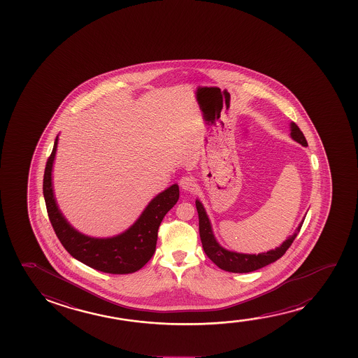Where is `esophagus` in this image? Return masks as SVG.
<instances>
[{
    "mask_svg": "<svg viewBox=\"0 0 358 358\" xmlns=\"http://www.w3.org/2000/svg\"><path fill=\"white\" fill-rule=\"evenodd\" d=\"M180 186L183 191L193 192L196 189V182L192 176H183L180 180Z\"/></svg>",
    "mask_w": 358,
    "mask_h": 358,
    "instance_id": "obj_1",
    "label": "esophagus"
}]
</instances>
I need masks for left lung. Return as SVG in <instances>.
Segmentation results:
<instances>
[{
    "label": "left lung",
    "instance_id": "obj_1",
    "mask_svg": "<svg viewBox=\"0 0 358 358\" xmlns=\"http://www.w3.org/2000/svg\"><path fill=\"white\" fill-rule=\"evenodd\" d=\"M289 131H291L289 137L292 138L294 142L299 143L303 147L308 145L303 133L301 132V129L296 123H289ZM196 206L198 216H199V235H201V245H203V250L206 252V255L220 269L230 271V273H240V274L255 271V270L260 269V268L280 259L285 255V252L289 250V245H292L296 236L299 235L304 221L303 217V220L299 222L297 229L294 231V235L289 236L287 240H285L275 250L263 252L259 255H248V253H240V252L224 248L216 240L210 219L206 214V208L199 199H196Z\"/></svg>",
    "mask_w": 358,
    "mask_h": 358
}]
</instances>
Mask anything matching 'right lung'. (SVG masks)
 <instances>
[{
    "mask_svg": "<svg viewBox=\"0 0 358 358\" xmlns=\"http://www.w3.org/2000/svg\"><path fill=\"white\" fill-rule=\"evenodd\" d=\"M57 144L59 136L46 162L43 192L49 219L59 242L74 259L103 273L129 274L143 268L155 252L157 230L164 216L178 201V185L175 183L154 196L137 220L121 234L111 237L85 235L69 224L55 196L52 169Z\"/></svg>",
    "mask_w": 358,
    "mask_h": 358,
    "instance_id": "right-lung-1",
    "label": "right lung"
}]
</instances>
